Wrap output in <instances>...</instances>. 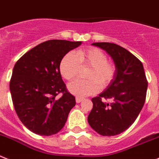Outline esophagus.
Listing matches in <instances>:
<instances>
[{
    "instance_id": "1",
    "label": "esophagus",
    "mask_w": 159,
    "mask_h": 159,
    "mask_svg": "<svg viewBox=\"0 0 159 159\" xmlns=\"http://www.w3.org/2000/svg\"><path fill=\"white\" fill-rule=\"evenodd\" d=\"M83 101V98L81 97H76V102L77 103H80Z\"/></svg>"
}]
</instances>
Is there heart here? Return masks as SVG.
Segmentation results:
<instances>
[{"label":"heart","mask_w":159,"mask_h":159,"mask_svg":"<svg viewBox=\"0 0 159 159\" xmlns=\"http://www.w3.org/2000/svg\"><path fill=\"white\" fill-rule=\"evenodd\" d=\"M87 66H89L86 72L89 79H78L68 85L70 92L78 97L96 93L101 86H108L115 76L114 64L108 61L106 55L97 48L78 50L75 54L68 53L60 62L59 70L66 80L71 81L78 76L81 67Z\"/></svg>","instance_id":"b5f03b06"}]
</instances>
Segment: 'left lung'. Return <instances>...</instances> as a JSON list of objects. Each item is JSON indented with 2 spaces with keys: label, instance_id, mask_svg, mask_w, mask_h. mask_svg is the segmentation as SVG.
I'll return each mask as SVG.
<instances>
[{
  "label": "left lung",
  "instance_id": "obj_1",
  "mask_svg": "<svg viewBox=\"0 0 159 159\" xmlns=\"http://www.w3.org/2000/svg\"><path fill=\"white\" fill-rule=\"evenodd\" d=\"M113 59L116 74L104 92L93 97L88 116L90 127L104 136L124 132L135 122L146 100L147 80L142 62L131 52L111 43H93ZM111 99L110 104L102 101Z\"/></svg>",
  "mask_w": 159,
  "mask_h": 159
}]
</instances>
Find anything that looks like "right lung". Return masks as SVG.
<instances>
[{"instance_id": "obj_1", "label": "right lung", "mask_w": 159, "mask_h": 159, "mask_svg": "<svg viewBox=\"0 0 159 159\" xmlns=\"http://www.w3.org/2000/svg\"><path fill=\"white\" fill-rule=\"evenodd\" d=\"M81 44L46 41L25 53L14 66L9 84L14 108L23 124L37 135L58 133L75 106V97L67 91L59 66L67 53Z\"/></svg>"}]
</instances>
